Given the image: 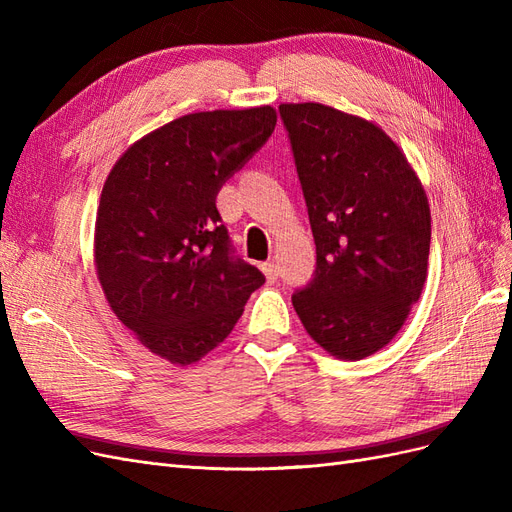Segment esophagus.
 <instances>
[{"mask_svg": "<svg viewBox=\"0 0 512 512\" xmlns=\"http://www.w3.org/2000/svg\"><path fill=\"white\" fill-rule=\"evenodd\" d=\"M260 269H262V273L267 275L269 282H275V280H277V267L273 265V262H262Z\"/></svg>", "mask_w": 512, "mask_h": 512, "instance_id": "obj_1", "label": "esophagus"}]
</instances>
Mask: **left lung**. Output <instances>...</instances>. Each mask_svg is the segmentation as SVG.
<instances>
[{"label":"left lung","mask_w":512,"mask_h":512,"mask_svg":"<svg viewBox=\"0 0 512 512\" xmlns=\"http://www.w3.org/2000/svg\"><path fill=\"white\" fill-rule=\"evenodd\" d=\"M309 224L312 282L292 294L305 331L359 361L404 327L427 277L431 213L404 153L378 126L337 108L282 104Z\"/></svg>","instance_id":"1"}]
</instances>
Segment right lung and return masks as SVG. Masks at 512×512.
I'll use <instances>...</instances> for the list:
<instances>
[{
    "instance_id": "add662e5",
    "label": "right lung",
    "mask_w": 512,
    "mask_h": 512,
    "mask_svg": "<svg viewBox=\"0 0 512 512\" xmlns=\"http://www.w3.org/2000/svg\"><path fill=\"white\" fill-rule=\"evenodd\" d=\"M275 121L271 106L183 115L134 143L104 183L96 218L104 297L170 363H196L224 342L265 284L235 256L215 198Z\"/></svg>"
}]
</instances>
